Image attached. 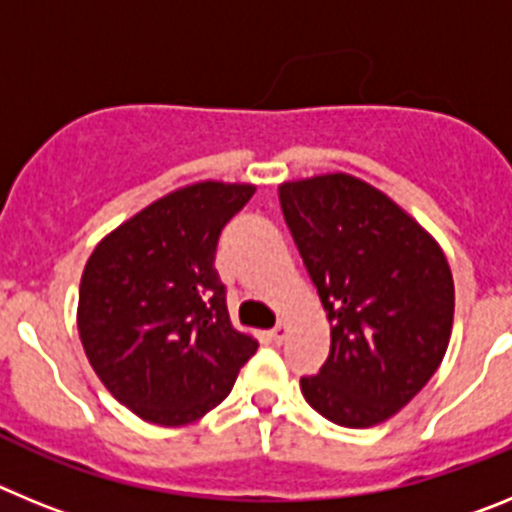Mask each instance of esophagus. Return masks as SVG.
I'll return each instance as SVG.
<instances>
[{
  "label": "esophagus",
  "instance_id": "1",
  "mask_svg": "<svg viewBox=\"0 0 512 512\" xmlns=\"http://www.w3.org/2000/svg\"><path fill=\"white\" fill-rule=\"evenodd\" d=\"M287 333H289L287 320H279V323L274 325V328H271V338H274V343H284V338H287Z\"/></svg>",
  "mask_w": 512,
  "mask_h": 512
}]
</instances>
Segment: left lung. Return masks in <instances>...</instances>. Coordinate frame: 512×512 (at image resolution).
I'll return each instance as SVG.
<instances>
[{"label": "left lung", "mask_w": 512, "mask_h": 512, "mask_svg": "<svg viewBox=\"0 0 512 512\" xmlns=\"http://www.w3.org/2000/svg\"><path fill=\"white\" fill-rule=\"evenodd\" d=\"M284 223L328 312L330 354L300 387L312 410L369 428L436 374L454 325L449 261L408 212L348 174L279 187Z\"/></svg>", "instance_id": "1"}]
</instances>
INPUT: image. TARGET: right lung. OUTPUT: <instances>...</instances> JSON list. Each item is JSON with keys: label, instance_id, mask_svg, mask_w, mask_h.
Segmentation results:
<instances>
[{"label": "right lung", "instance_id": "obj_1", "mask_svg": "<svg viewBox=\"0 0 512 512\" xmlns=\"http://www.w3.org/2000/svg\"><path fill=\"white\" fill-rule=\"evenodd\" d=\"M251 184L200 182L166 194L112 230L79 287V336L102 384L156 425L217 408L259 341L230 325L215 269L220 233Z\"/></svg>", "mask_w": 512, "mask_h": 512}]
</instances>
